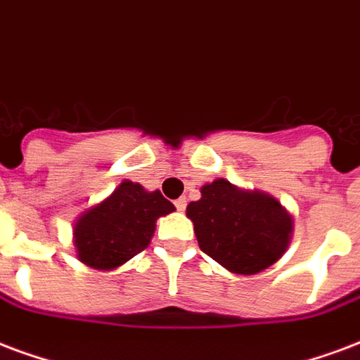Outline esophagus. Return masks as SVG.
<instances>
[{"label":"esophagus","instance_id":"1","mask_svg":"<svg viewBox=\"0 0 360 360\" xmlns=\"http://www.w3.org/2000/svg\"><path fill=\"white\" fill-rule=\"evenodd\" d=\"M174 205H176L178 210H184L186 209V205H188V199H186V197H180V199H176V201H174Z\"/></svg>","mask_w":360,"mask_h":360}]
</instances>
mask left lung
<instances>
[{
	"label": "left lung",
	"mask_w": 360,
	"mask_h": 360,
	"mask_svg": "<svg viewBox=\"0 0 360 360\" xmlns=\"http://www.w3.org/2000/svg\"><path fill=\"white\" fill-rule=\"evenodd\" d=\"M186 214L202 252L237 275L264 271L290 245L292 214L269 193L243 190L224 178L205 184Z\"/></svg>",
	"instance_id": "obj_1"
}]
</instances>
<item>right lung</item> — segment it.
Returning a JSON list of instances; mask_svg holds the SVG:
<instances>
[{
  "mask_svg": "<svg viewBox=\"0 0 360 360\" xmlns=\"http://www.w3.org/2000/svg\"><path fill=\"white\" fill-rule=\"evenodd\" d=\"M161 191L123 180L100 202L75 218L74 247L85 266L112 271L142 252L155 233V221L174 212Z\"/></svg>",
  "mask_w": 360,
  "mask_h": 360,
  "instance_id": "add662e5",
  "label": "right lung"
}]
</instances>
